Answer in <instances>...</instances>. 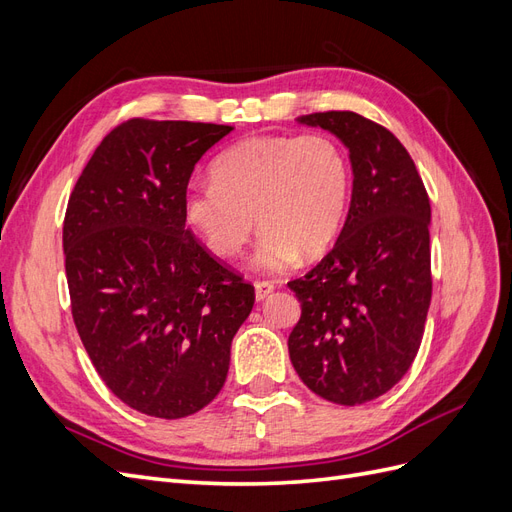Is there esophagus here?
Instances as JSON below:
<instances>
[{
    "instance_id": "obj_1",
    "label": "esophagus",
    "mask_w": 512,
    "mask_h": 512,
    "mask_svg": "<svg viewBox=\"0 0 512 512\" xmlns=\"http://www.w3.org/2000/svg\"><path fill=\"white\" fill-rule=\"evenodd\" d=\"M273 284L271 282H265V280H256L254 282V290H256V299L258 301H262V299H267L269 297V294L273 292Z\"/></svg>"
}]
</instances>
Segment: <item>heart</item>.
<instances>
[{
	"label": "heart",
	"mask_w": 512,
	"mask_h": 512,
	"mask_svg": "<svg viewBox=\"0 0 512 512\" xmlns=\"http://www.w3.org/2000/svg\"><path fill=\"white\" fill-rule=\"evenodd\" d=\"M211 179L185 192V222L220 258L237 256L258 224L256 260L271 271L327 252L352 194L348 153L322 132L245 138L213 160Z\"/></svg>",
	"instance_id": "1"
}]
</instances>
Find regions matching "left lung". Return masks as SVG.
<instances>
[{
  "label": "left lung",
  "instance_id": "obj_1",
  "mask_svg": "<svg viewBox=\"0 0 512 512\" xmlns=\"http://www.w3.org/2000/svg\"><path fill=\"white\" fill-rule=\"evenodd\" d=\"M350 149L352 200L331 252L288 282L301 318L290 361L309 391L361 406L391 391L421 348L431 303V205L399 138L352 111L299 117Z\"/></svg>",
  "mask_w": 512,
  "mask_h": 512
}]
</instances>
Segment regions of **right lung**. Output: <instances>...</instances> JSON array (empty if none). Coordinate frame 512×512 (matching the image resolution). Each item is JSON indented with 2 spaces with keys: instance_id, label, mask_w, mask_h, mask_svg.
Here are the masks:
<instances>
[{
  "instance_id": "obj_1",
  "label": "right lung",
  "mask_w": 512,
  "mask_h": 512,
  "mask_svg": "<svg viewBox=\"0 0 512 512\" xmlns=\"http://www.w3.org/2000/svg\"><path fill=\"white\" fill-rule=\"evenodd\" d=\"M232 126L134 117L104 136L64 218L72 318L98 376L156 418L222 391L254 286L185 228L196 162Z\"/></svg>"
}]
</instances>
